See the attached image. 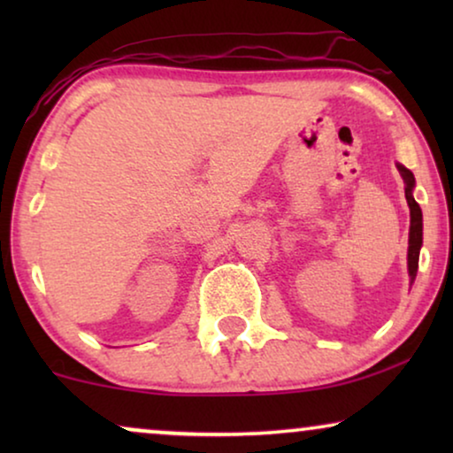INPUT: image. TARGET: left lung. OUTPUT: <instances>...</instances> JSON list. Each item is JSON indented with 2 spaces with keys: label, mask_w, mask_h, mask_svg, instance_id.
Returning a JSON list of instances; mask_svg holds the SVG:
<instances>
[{
  "label": "left lung",
  "mask_w": 453,
  "mask_h": 453,
  "mask_svg": "<svg viewBox=\"0 0 453 453\" xmlns=\"http://www.w3.org/2000/svg\"><path fill=\"white\" fill-rule=\"evenodd\" d=\"M398 171L402 179H404L406 188V202L408 208H411V237H408V274H411V280L417 278V270H418V251L420 245H423V212H420V206L417 200L412 197V188H414V175L406 166L398 165Z\"/></svg>",
  "instance_id": "obj_1"
}]
</instances>
